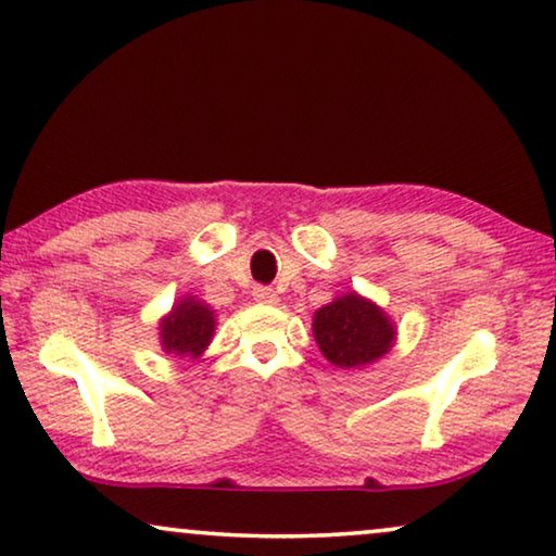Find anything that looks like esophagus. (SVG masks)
Wrapping results in <instances>:
<instances>
[{"instance_id": "34e87169", "label": "esophagus", "mask_w": 556, "mask_h": 556, "mask_svg": "<svg viewBox=\"0 0 556 556\" xmlns=\"http://www.w3.org/2000/svg\"><path fill=\"white\" fill-rule=\"evenodd\" d=\"M252 294H254V300L262 302V304H275L277 302V292L271 287H267V285L254 287Z\"/></svg>"}]
</instances>
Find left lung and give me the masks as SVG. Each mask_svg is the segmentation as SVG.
Instances as JSON below:
<instances>
[{
	"label": "left lung",
	"mask_w": 556,
	"mask_h": 556,
	"mask_svg": "<svg viewBox=\"0 0 556 556\" xmlns=\"http://www.w3.org/2000/svg\"><path fill=\"white\" fill-rule=\"evenodd\" d=\"M315 340L338 367H359L382 357L395 340L386 312L357 294H345L315 312Z\"/></svg>",
	"instance_id": "1"
}]
</instances>
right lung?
<instances>
[{"label":"right lung","instance_id":"obj_1","mask_svg":"<svg viewBox=\"0 0 556 556\" xmlns=\"http://www.w3.org/2000/svg\"><path fill=\"white\" fill-rule=\"evenodd\" d=\"M214 325V312H211L206 304H201L197 300H184L176 304L170 317L163 319L161 345L163 350H168V353L197 357L211 342Z\"/></svg>","mask_w":556,"mask_h":556}]
</instances>
